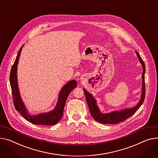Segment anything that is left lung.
Instances as JSON below:
<instances>
[{
  "mask_svg": "<svg viewBox=\"0 0 158 158\" xmlns=\"http://www.w3.org/2000/svg\"><path fill=\"white\" fill-rule=\"evenodd\" d=\"M135 53L137 56L139 61L143 68V72L142 75V94L140 97V100L139 103L135 106L131 108L123 109L119 110H114L108 113H102L100 111V108L98 107L96 99L93 97L92 94L89 93L85 88L83 89L84 93H85L86 102L90 114L91 116L94 118V120L102 123V124H117L120 122L124 121L133 115L136 111L137 110L139 107L142 106L144 99H145V66L143 61L141 58L140 56L138 53V52L135 51Z\"/></svg>",
  "mask_w": 158,
  "mask_h": 158,
  "instance_id": "8db88e82",
  "label": "left lung"
}]
</instances>
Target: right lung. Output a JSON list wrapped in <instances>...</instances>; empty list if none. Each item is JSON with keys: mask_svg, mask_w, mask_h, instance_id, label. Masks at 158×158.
<instances>
[{"mask_svg": "<svg viewBox=\"0 0 158 158\" xmlns=\"http://www.w3.org/2000/svg\"><path fill=\"white\" fill-rule=\"evenodd\" d=\"M23 46L24 44L20 48L10 73L9 79L10 87H11L12 89L15 107L16 110H18L22 114V116L25 119L31 123L39 125L43 124L47 126L55 124L61 119L63 114H64V109L67 98L70 92L77 87V82L76 80H71L63 86L59 93L58 98L56 106L52 110L48 112L40 113L36 115L30 114L25 107V105L23 103L22 97H21L17 77L18 64L21 52H22V49Z\"/></svg>", "mask_w": 158, "mask_h": 158, "instance_id": "right-lung-1", "label": "right lung"}]
</instances>
